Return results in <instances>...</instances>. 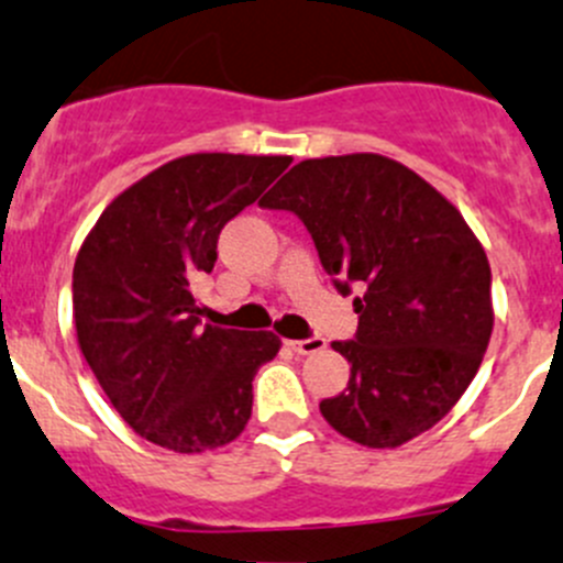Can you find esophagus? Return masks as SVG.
<instances>
[{"label": "esophagus", "instance_id": "obj_1", "mask_svg": "<svg viewBox=\"0 0 563 563\" xmlns=\"http://www.w3.org/2000/svg\"><path fill=\"white\" fill-rule=\"evenodd\" d=\"M286 346L297 354H316L321 349H327V341L324 338H308V341H288Z\"/></svg>", "mask_w": 563, "mask_h": 563}]
</instances>
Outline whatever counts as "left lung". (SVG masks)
Listing matches in <instances>:
<instances>
[{"label":"left lung","instance_id":"1","mask_svg":"<svg viewBox=\"0 0 563 563\" xmlns=\"http://www.w3.org/2000/svg\"><path fill=\"white\" fill-rule=\"evenodd\" d=\"M261 206L294 211L338 291H360L357 338L332 343L352 374L319 404L327 423L368 449L429 432L473 382L495 324L487 253L460 209L379 154L299 162Z\"/></svg>","mask_w":563,"mask_h":563}]
</instances>
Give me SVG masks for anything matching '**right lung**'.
<instances>
[{
    "mask_svg": "<svg viewBox=\"0 0 563 563\" xmlns=\"http://www.w3.org/2000/svg\"><path fill=\"white\" fill-rule=\"evenodd\" d=\"M288 165L291 156H181L120 192L81 242L76 341L120 418L148 443L200 454L247 427L253 376L280 338L200 324L192 280L214 269L225 222Z\"/></svg>",
    "mask_w": 563,
    "mask_h": 563,
    "instance_id": "add662e5",
    "label": "right lung"
}]
</instances>
